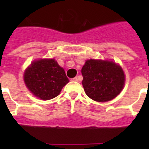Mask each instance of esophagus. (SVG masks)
Returning <instances> with one entry per match:
<instances>
[{"instance_id":"esophagus-1","label":"esophagus","mask_w":149,"mask_h":149,"mask_svg":"<svg viewBox=\"0 0 149 149\" xmlns=\"http://www.w3.org/2000/svg\"><path fill=\"white\" fill-rule=\"evenodd\" d=\"M72 81H79V77H74V78H72Z\"/></svg>"}]
</instances>
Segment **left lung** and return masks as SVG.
Returning <instances> with one entry per match:
<instances>
[{
    "mask_svg": "<svg viewBox=\"0 0 149 149\" xmlns=\"http://www.w3.org/2000/svg\"><path fill=\"white\" fill-rule=\"evenodd\" d=\"M82 84L89 97L98 102L109 101L120 93L125 85V74L113 62L87 60L81 70Z\"/></svg>",
    "mask_w": 149,
    "mask_h": 149,
    "instance_id": "left-lung-1",
    "label": "left lung"
}]
</instances>
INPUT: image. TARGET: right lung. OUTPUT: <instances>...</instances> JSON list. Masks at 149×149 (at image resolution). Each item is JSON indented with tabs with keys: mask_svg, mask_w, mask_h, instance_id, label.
<instances>
[{
	"mask_svg": "<svg viewBox=\"0 0 149 149\" xmlns=\"http://www.w3.org/2000/svg\"><path fill=\"white\" fill-rule=\"evenodd\" d=\"M24 79L29 91L42 100L57 97L70 81L64 70L54 59H40L32 63L24 72Z\"/></svg>",
	"mask_w": 149,
	"mask_h": 149,
	"instance_id": "obj_1",
	"label": "right lung"
}]
</instances>
